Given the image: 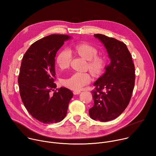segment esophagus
<instances>
[{"mask_svg":"<svg viewBox=\"0 0 156 156\" xmlns=\"http://www.w3.org/2000/svg\"><path fill=\"white\" fill-rule=\"evenodd\" d=\"M81 93V91H73V94L75 95H76V94H80Z\"/></svg>","mask_w":156,"mask_h":156,"instance_id":"obj_1","label":"esophagus"}]
</instances>
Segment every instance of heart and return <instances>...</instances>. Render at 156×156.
Here are the masks:
<instances>
[{
	"instance_id": "heart-1",
	"label": "heart",
	"mask_w": 156,
	"mask_h": 156,
	"mask_svg": "<svg viewBox=\"0 0 156 156\" xmlns=\"http://www.w3.org/2000/svg\"><path fill=\"white\" fill-rule=\"evenodd\" d=\"M74 51L80 56L88 60L87 68L94 75L102 73L106 66L104 57L98 55V48L87 42L78 43L73 47ZM72 61V54L69 50L63 49L57 55L56 63L61 70L68 69ZM91 81V76L88 73L76 72L69 78L62 80V84L75 91H81Z\"/></svg>"
}]
</instances>
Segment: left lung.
<instances>
[{
    "mask_svg": "<svg viewBox=\"0 0 156 156\" xmlns=\"http://www.w3.org/2000/svg\"><path fill=\"white\" fill-rule=\"evenodd\" d=\"M94 36L104 44L111 62L94 84L91 93L94 104L89 113L93 120L107 122L118 117L130 101L135 86V65L125 43L104 34Z\"/></svg>",
    "mask_w": 156,
    "mask_h": 156,
    "instance_id": "8db88e82",
    "label": "left lung"
}]
</instances>
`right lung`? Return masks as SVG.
I'll list each match as a JSON object with an SVG mask.
<instances>
[{"label": "right lung", "instance_id": "right-lung-1", "mask_svg": "<svg viewBox=\"0 0 156 156\" xmlns=\"http://www.w3.org/2000/svg\"><path fill=\"white\" fill-rule=\"evenodd\" d=\"M69 38L65 34L44 37L32 44L22 59L18 79L20 94L28 112L43 123L61 122L73 96L68 88L55 90L54 83L56 53Z\"/></svg>", "mask_w": 156, "mask_h": 156}]
</instances>
